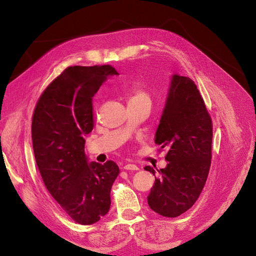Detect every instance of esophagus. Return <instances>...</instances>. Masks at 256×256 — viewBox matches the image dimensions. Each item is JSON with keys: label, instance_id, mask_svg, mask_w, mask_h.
Returning a JSON list of instances; mask_svg holds the SVG:
<instances>
[{"label": "esophagus", "instance_id": "1", "mask_svg": "<svg viewBox=\"0 0 256 256\" xmlns=\"http://www.w3.org/2000/svg\"><path fill=\"white\" fill-rule=\"evenodd\" d=\"M122 168L123 170H128V171H138V170H139V168L136 164H124Z\"/></svg>", "mask_w": 256, "mask_h": 256}]
</instances>
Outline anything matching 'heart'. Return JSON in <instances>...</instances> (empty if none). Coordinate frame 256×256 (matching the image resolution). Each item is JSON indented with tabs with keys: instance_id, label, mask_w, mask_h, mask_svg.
<instances>
[{
	"instance_id": "heart-1",
	"label": "heart",
	"mask_w": 256,
	"mask_h": 256,
	"mask_svg": "<svg viewBox=\"0 0 256 256\" xmlns=\"http://www.w3.org/2000/svg\"><path fill=\"white\" fill-rule=\"evenodd\" d=\"M130 102H148L150 103V97L146 90L139 86H134L130 90L128 103Z\"/></svg>"
}]
</instances>
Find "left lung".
<instances>
[{"instance_id":"obj_1","label":"left lung","mask_w":256,"mask_h":256,"mask_svg":"<svg viewBox=\"0 0 256 256\" xmlns=\"http://www.w3.org/2000/svg\"><path fill=\"white\" fill-rule=\"evenodd\" d=\"M212 120L190 78L173 74L155 144L166 148L164 168L148 196L150 209L166 217L182 215L200 197L211 166ZM146 171L156 172L150 166Z\"/></svg>"}]
</instances>
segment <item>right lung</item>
Wrapping results in <instances>:
<instances>
[{
  "label": "right lung",
  "mask_w": 256,
  "mask_h": 256,
  "mask_svg": "<svg viewBox=\"0 0 256 256\" xmlns=\"http://www.w3.org/2000/svg\"><path fill=\"white\" fill-rule=\"evenodd\" d=\"M110 65L70 66L36 102L32 123L36 162L44 184L72 220L92 224L110 206V188L118 166L88 164L84 136L94 128L92 97L108 76Z\"/></svg>",
  "instance_id": "obj_1"
}]
</instances>
